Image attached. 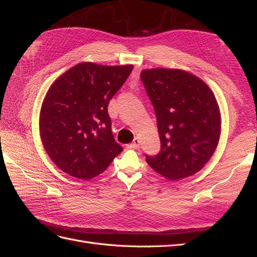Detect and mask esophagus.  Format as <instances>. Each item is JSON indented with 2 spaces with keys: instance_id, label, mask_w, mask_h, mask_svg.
Returning a JSON list of instances; mask_svg holds the SVG:
<instances>
[{
  "instance_id": "1",
  "label": "esophagus",
  "mask_w": 257,
  "mask_h": 257,
  "mask_svg": "<svg viewBox=\"0 0 257 257\" xmlns=\"http://www.w3.org/2000/svg\"><path fill=\"white\" fill-rule=\"evenodd\" d=\"M139 146H141V141H139V139L136 137V138H134L133 143H132L128 147L133 148V149H137V148H139Z\"/></svg>"
}]
</instances>
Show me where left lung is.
<instances>
[{
    "mask_svg": "<svg viewBox=\"0 0 257 257\" xmlns=\"http://www.w3.org/2000/svg\"><path fill=\"white\" fill-rule=\"evenodd\" d=\"M157 115L161 151L148 164L169 180L192 176L214 153L221 133L219 105L208 85L182 69L153 68L141 74Z\"/></svg>",
    "mask_w": 257,
    "mask_h": 257,
    "instance_id": "1",
    "label": "left lung"
}]
</instances>
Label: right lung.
<instances>
[{"label":"right lung","mask_w":257,"mask_h":257,"mask_svg":"<svg viewBox=\"0 0 257 257\" xmlns=\"http://www.w3.org/2000/svg\"><path fill=\"white\" fill-rule=\"evenodd\" d=\"M133 67L83 62L51 84L42 105L40 133L46 152L64 173L88 180L122 152L107 107Z\"/></svg>","instance_id":"right-lung-1"}]
</instances>
